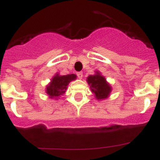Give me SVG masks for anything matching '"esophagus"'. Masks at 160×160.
I'll list each match as a JSON object with an SVG mask.
<instances>
[{"instance_id":"1","label":"esophagus","mask_w":160,"mask_h":160,"mask_svg":"<svg viewBox=\"0 0 160 160\" xmlns=\"http://www.w3.org/2000/svg\"><path fill=\"white\" fill-rule=\"evenodd\" d=\"M77 76H78V78L79 79L82 78V77H83L82 72H78V73H77Z\"/></svg>"}]
</instances>
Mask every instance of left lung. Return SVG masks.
<instances>
[{
	"instance_id": "left-lung-1",
	"label": "left lung",
	"mask_w": 160,
	"mask_h": 160,
	"mask_svg": "<svg viewBox=\"0 0 160 160\" xmlns=\"http://www.w3.org/2000/svg\"><path fill=\"white\" fill-rule=\"evenodd\" d=\"M87 81L98 100L105 99L111 94V87L99 72L97 71L94 75L89 76Z\"/></svg>"
}]
</instances>
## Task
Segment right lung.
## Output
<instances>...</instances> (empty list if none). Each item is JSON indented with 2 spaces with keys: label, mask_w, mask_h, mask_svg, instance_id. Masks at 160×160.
<instances>
[{
  "label": "right lung",
  "mask_w": 160,
  "mask_h": 160,
  "mask_svg": "<svg viewBox=\"0 0 160 160\" xmlns=\"http://www.w3.org/2000/svg\"><path fill=\"white\" fill-rule=\"evenodd\" d=\"M77 76L75 74H67V75H59L56 73L54 77L52 78L51 82L46 87V93L51 98H59L62 95L67 89L68 84L73 80H75Z\"/></svg>",
  "instance_id": "obj_1"
}]
</instances>
